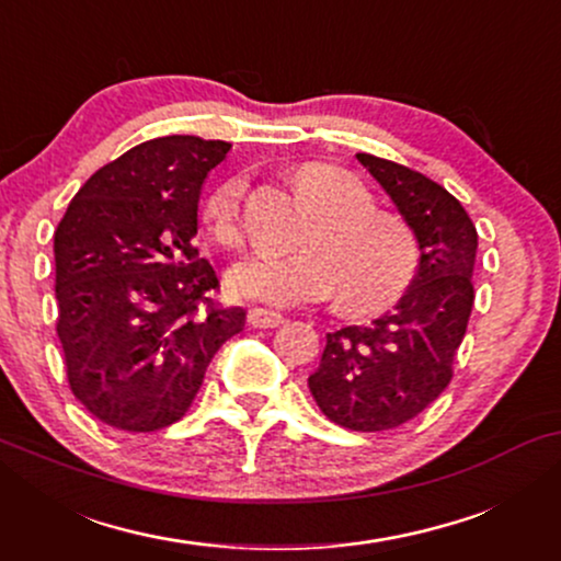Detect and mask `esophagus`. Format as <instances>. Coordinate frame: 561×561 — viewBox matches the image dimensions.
<instances>
[{"instance_id": "1", "label": "esophagus", "mask_w": 561, "mask_h": 561, "mask_svg": "<svg viewBox=\"0 0 561 561\" xmlns=\"http://www.w3.org/2000/svg\"><path fill=\"white\" fill-rule=\"evenodd\" d=\"M248 324L252 329H275L283 324V317L278 311H267V309H252L248 313Z\"/></svg>"}]
</instances>
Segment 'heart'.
Masks as SVG:
<instances>
[{"label": "heart", "instance_id": "b5f03b06", "mask_svg": "<svg viewBox=\"0 0 561 561\" xmlns=\"http://www.w3.org/2000/svg\"><path fill=\"white\" fill-rule=\"evenodd\" d=\"M301 183L327 219L306 240L304 255H252L229 273L237 298L298 306L340 298L350 313H378L409 290L416 242L401 219L375 211L365 183L342 168L306 165ZM248 175H229L206 198L204 217L225 248H240L248 229Z\"/></svg>", "mask_w": 561, "mask_h": 561}]
</instances>
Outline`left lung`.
Returning <instances> with one entry per match:
<instances>
[{
	"mask_svg": "<svg viewBox=\"0 0 561 561\" xmlns=\"http://www.w3.org/2000/svg\"><path fill=\"white\" fill-rule=\"evenodd\" d=\"M416 237L419 267L396 309L327 334L309 390L352 432H388L419 416L451 380L474 288L478 229L447 188L393 160L357 152Z\"/></svg>",
	"mask_w": 561,
	"mask_h": 561,
	"instance_id": "8db88e82",
	"label": "left lung"
}]
</instances>
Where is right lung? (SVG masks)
Masks as SVG:
<instances>
[{
	"mask_svg": "<svg viewBox=\"0 0 561 561\" xmlns=\"http://www.w3.org/2000/svg\"><path fill=\"white\" fill-rule=\"evenodd\" d=\"M232 145L165 135L135 145L79 188L53 240L58 340L83 409L122 432L188 411L211 357L244 327L219 309L198 257V196Z\"/></svg>",
	"mask_w": 561,
	"mask_h": 561,
	"instance_id": "right-lung-1",
	"label": "right lung"
}]
</instances>
